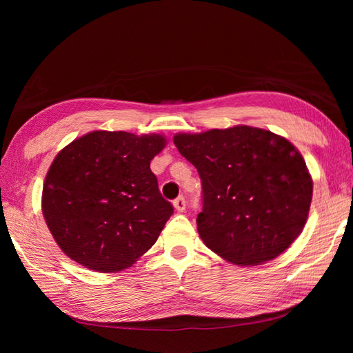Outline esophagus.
Wrapping results in <instances>:
<instances>
[{
    "label": "esophagus",
    "instance_id": "obj_1",
    "mask_svg": "<svg viewBox=\"0 0 353 353\" xmlns=\"http://www.w3.org/2000/svg\"><path fill=\"white\" fill-rule=\"evenodd\" d=\"M172 205H174V209L177 212H183L185 208H186V201L183 196H179L174 201H172Z\"/></svg>",
    "mask_w": 353,
    "mask_h": 353
}]
</instances>
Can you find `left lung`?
I'll return each mask as SVG.
<instances>
[{
  "label": "left lung",
  "instance_id": "obj_1",
  "mask_svg": "<svg viewBox=\"0 0 353 353\" xmlns=\"http://www.w3.org/2000/svg\"><path fill=\"white\" fill-rule=\"evenodd\" d=\"M174 144L201 179L197 230L206 247L236 265L279 256L301 235L312 179L290 141L249 125L179 133Z\"/></svg>",
  "mask_w": 353,
  "mask_h": 353
}]
</instances>
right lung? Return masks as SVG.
I'll return each mask as SVG.
<instances>
[{
  "label": "right lung",
  "instance_id": "obj_1",
  "mask_svg": "<svg viewBox=\"0 0 353 353\" xmlns=\"http://www.w3.org/2000/svg\"><path fill=\"white\" fill-rule=\"evenodd\" d=\"M165 142L156 133L97 130L54 157L42 214L66 256L94 272L115 273L156 243L174 211L150 170Z\"/></svg>",
  "mask_w": 353,
  "mask_h": 353
}]
</instances>
